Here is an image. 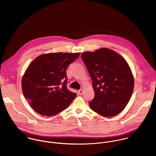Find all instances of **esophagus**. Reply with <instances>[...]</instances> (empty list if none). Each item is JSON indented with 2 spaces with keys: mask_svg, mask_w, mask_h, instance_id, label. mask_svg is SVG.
I'll return each mask as SVG.
<instances>
[{
  "mask_svg": "<svg viewBox=\"0 0 156 156\" xmlns=\"http://www.w3.org/2000/svg\"><path fill=\"white\" fill-rule=\"evenodd\" d=\"M78 93L79 95H82L83 94V90L82 89H80L78 91Z\"/></svg>",
  "mask_w": 156,
  "mask_h": 156,
  "instance_id": "esophagus-1",
  "label": "esophagus"
}]
</instances>
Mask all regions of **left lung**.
I'll use <instances>...</instances> for the list:
<instances>
[{
  "instance_id": "8db88e82",
  "label": "left lung",
  "mask_w": 156,
  "mask_h": 156,
  "mask_svg": "<svg viewBox=\"0 0 156 156\" xmlns=\"http://www.w3.org/2000/svg\"><path fill=\"white\" fill-rule=\"evenodd\" d=\"M81 57L93 81L95 94L89 103L91 109L106 117L120 113L129 102L134 89V77L127 62L106 48L82 52Z\"/></svg>"
}]
</instances>
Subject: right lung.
<instances>
[{"mask_svg":"<svg viewBox=\"0 0 156 156\" xmlns=\"http://www.w3.org/2000/svg\"><path fill=\"white\" fill-rule=\"evenodd\" d=\"M80 52H51L37 57L22 79L25 98L38 114L53 116L67 108L77 94L66 88L67 66Z\"/></svg>","mask_w":156,"mask_h":156,"instance_id":"obj_1","label":"right lung"}]
</instances>
